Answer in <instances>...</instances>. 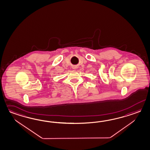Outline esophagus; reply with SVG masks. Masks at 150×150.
I'll use <instances>...</instances> for the list:
<instances>
[{
    "label": "esophagus",
    "mask_w": 150,
    "mask_h": 150,
    "mask_svg": "<svg viewBox=\"0 0 150 150\" xmlns=\"http://www.w3.org/2000/svg\"><path fill=\"white\" fill-rule=\"evenodd\" d=\"M74 69H75V68H74Z\"/></svg>",
    "instance_id": "1"
}]
</instances>
